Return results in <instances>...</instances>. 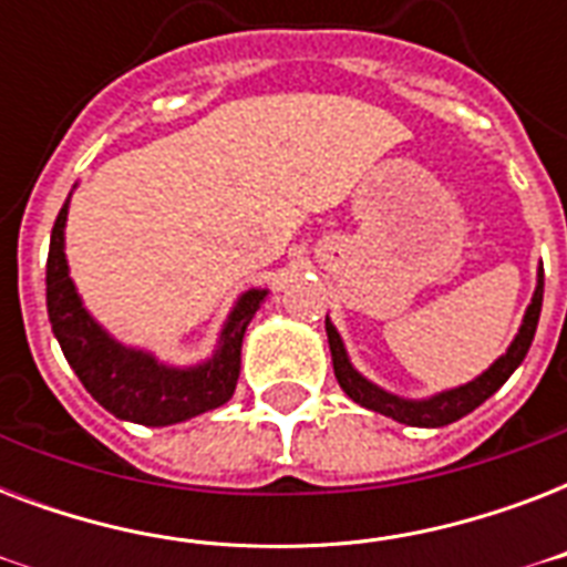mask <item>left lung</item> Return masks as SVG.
<instances>
[{
    "mask_svg": "<svg viewBox=\"0 0 567 567\" xmlns=\"http://www.w3.org/2000/svg\"><path fill=\"white\" fill-rule=\"evenodd\" d=\"M542 300H545V270L538 267L536 276V291H533V300H529L527 311H524V320H520L518 336L512 338L509 350L497 359V362L483 371L476 379L465 382L458 388H447V391H439L432 396H421V400H412V396L391 394L385 388H379L377 382H371L368 377L355 371L350 355H347V347L338 336V329L332 327V320L327 315V338L329 350H332V368H336L338 385L344 388V394L353 400V403L371 409V412L385 414L391 421L405 423V426H430V430H439V426H447V423L465 417L483 405L488 396L497 391V388L518 371V364L524 362V355L529 353V344L536 338L538 315H542Z\"/></svg>",
    "mask_w": 567,
    "mask_h": 567,
    "instance_id": "left-lung-1",
    "label": "left lung"
}]
</instances>
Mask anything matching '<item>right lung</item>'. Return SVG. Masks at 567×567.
<instances>
[{
    "label": "right lung",
    "instance_id": "obj_1",
    "mask_svg": "<svg viewBox=\"0 0 567 567\" xmlns=\"http://www.w3.org/2000/svg\"><path fill=\"white\" fill-rule=\"evenodd\" d=\"M66 212H70V196L58 212L49 238L47 311L64 359L75 377L82 379L87 394L120 421L144 423V426H171L229 403L238 385L244 332L261 309L267 288H249L240 293L223 323L214 353L205 362L190 368L164 364L146 350L120 344L84 309L66 265Z\"/></svg>",
    "mask_w": 567,
    "mask_h": 567
}]
</instances>
